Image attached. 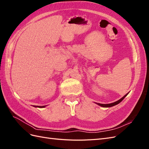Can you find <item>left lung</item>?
Returning a JSON list of instances; mask_svg holds the SVG:
<instances>
[{
  "label": "left lung",
  "instance_id": "obj_1",
  "mask_svg": "<svg viewBox=\"0 0 149 149\" xmlns=\"http://www.w3.org/2000/svg\"><path fill=\"white\" fill-rule=\"evenodd\" d=\"M128 94V93L127 94H125V95L124 96V97H122L120 100H118V101H117L116 102H113V103H111V104H100V103H96L97 104H98L99 106H102V107H112V106H115V105H117V104H118L119 103H120L122 101H123L124 99V97L127 96Z\"/></svg>",
  "mask_w": 149,
  "mask_h": 149
}]
</instances>
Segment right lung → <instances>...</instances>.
Instances as JSON below:
<instances>
[{"instance_id":"obj_1","label":"right lung","mask_w":149,"mask_h":149,"mask_svg":"<svg viewBox=\"0 0 149 149\" xmlns=\"http://www.w3.org/2000/svg\"><path fill=\"white\" fill-rule=\"evenodd\" d=\"M35 107H40V108H42V107H45V106H34Z\"/></svg>"}]
</instances>
